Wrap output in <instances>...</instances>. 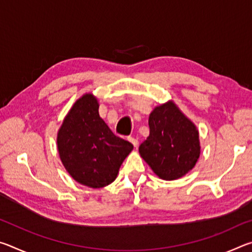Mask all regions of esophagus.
Wrapping results in <instances>:
<instances>
[{
    "label": "esophagus",
    "instance_id": "34e87169",
    "mask_svg": "<svg viewBox=\"0 0 252 252\" xmlns=\"http://www.w3.org/2000/svg\"><path fill=\"white\" fill-rule=\"evenodd\" d=\"M127 140H129V141L132 143V144H133V147L134 148H136V147H138V144H139V142H138V140H136V139H134V138H131V136H130V138L129 139H127Z\"/></svg>",
    "mask_w": 252,
    "mask_h": 252
}]
</instances>
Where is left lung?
I'll use <instances>...</instances> for the list:
<instances>
[{
    "instance_id": "1",
    "label": "left lung",
    "mask_w": 252,
    "mask_h": 252,
    "mask_svg": "<svg viewBox=\"0 0 252 252\" xmlns=\"http://www.w3.org/2000/svg\"><path fill=\"white\" fill-rule=\"evenodd\" d=\"M150 134L139 153L162 180H177L191 171L201 152L199 131L172 100L149 116Z\"/></svg>"
}]
</instances>
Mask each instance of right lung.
I'll return each mask as SVG.
<instances>
[{"instance_id": "1", "label": "right lung", "mask_w": 252, "mask_h": 252, "mask_svg": "<svg viewBox=\"0 0 252 252\" xmlns=\"http://www.w3.org/2000/svg\"><path fill=\"white\" fill-rule=\"evenodd\" d=\"M58 152L67 173L93 189L116 180L133 146L114 135L99 114V101L85 93L74 102L60 126Z\"/></svg>"}]
</instances>
